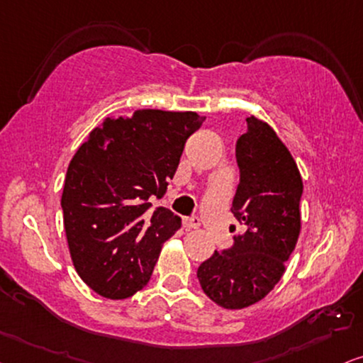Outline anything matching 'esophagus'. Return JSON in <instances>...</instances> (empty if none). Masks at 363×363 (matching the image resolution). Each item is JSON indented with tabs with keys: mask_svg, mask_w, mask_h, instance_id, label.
Instances as JSON below:
<instances>
[{
	"mask_svg": "<svg viewBox=\"0 0 363 363\" xmlns=\"http://www.w3.org/2000/svg\"><path fill=\"white\" fill-rule=\"evenodd\" d=\"M182 224H184V228L187 229H197L201 226V221L199 218H196V216H191V218L182 219Z\"/></svg>",
	"mask_w": 363,
	"mask_h": 363,
	"instance_id": "34e87169",
	"label": "esophagus"
}]
</instances>
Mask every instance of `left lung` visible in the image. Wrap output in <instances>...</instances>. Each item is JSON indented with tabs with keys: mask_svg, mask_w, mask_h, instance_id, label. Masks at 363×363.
Here are the masks:
<instances>
[{
	"mask_svg": "<svg viewBox=\"0 0 363 363\" xmlns=\"http://www.w3.org/2000/svg\"><path fill=\"white\" fill-rule=\"evenodd\" d=\"M246 122L236 142L240 184L231 208L245 233L197 268L203 291L226 310L258 303L273 290L301 229L303 181L295 159L268 123L255 116Z\"/></svg>",
	"mask_w": 363,
	"mask_h": 363,
	"instance_id": "8db88e82",
	"label": "left lung"
}]
</instances>
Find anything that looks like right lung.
Wrapping results in <instances>:
<instances>
[{"instance_id": "obj_1", "label": "right lung", "mask_w": 363, "mask_h": 363, "mask_svg": "<svg viewBox=\"0 0 363 363\" xmlns=\"http://www.w3.org/2000/svg\"><path fill=\"white\" fill-rule=\"evenodd\" d=\"M196 112L135 110L95 127L68 166L63 226L79 277L110 300L149 283L181 218L150 209L177 171L186 140L203 125Z\"/></svg>"}]
</instances>
